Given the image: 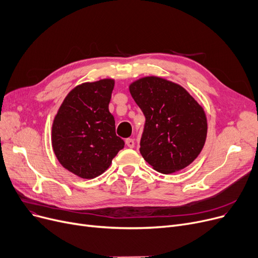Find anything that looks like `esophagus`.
Masks as SVG:
<instances>
[{"label":"esophagus","instance_id":"esophagus-1","mask_svg":"<svg viewBox=\"0 0 258 258\" xmlns=\"http://www.w3.org/2000/svg\"><path fill=\"white\" fill-rule=\"evenodd\" d=\"M125 143L129 147V148H133V147H134V140H132V139H127L125 141Z\"/></svg>","mask_w":258,"mask_h":258}]
</instances>
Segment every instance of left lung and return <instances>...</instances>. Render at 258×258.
<instances>
[{
    "instance_id": "8db88e82",
    "label": "left lung",
    "mask_w": 258,
    "mask_h": 258,
    "mask_svg": "<svg viewBox=\"0 0 258 258\" xmlns=\"http://www.w3.org/2000/svg\"><path fill=\"white\" fill-rule=\"evenodd\" d=\"M146 121L141 154L164 174L189 166L199 156L207 138L203 107L181 86L157 77H147L129 87Z\"/></svg>"
}]
</instances>
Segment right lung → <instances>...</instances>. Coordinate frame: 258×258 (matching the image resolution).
<instances>
[{
	"mask_svg": "<svg viewBox=\"0 0 258 258\" xmlns=\"http://www.w3.org/2000/svg\"><path fill=\"white\" fill-rule=\"evenodd\" d=\"M113 87L111 79L77 86L54 117V154L60 165L82 178L104 173L125 146L115 134V120L108 108Z\"/></svg>",
	"mask_w": 258,
	"mask_h": 258,
	"instance_id": "1",
	"label": "right lung"
}]
</instances>
